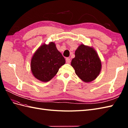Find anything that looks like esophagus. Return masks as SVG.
<instances>
[{
    "mask_svg": "<svg viewBox=\"0 0 128 128\" xmlns=\"http://www.w3.org/2000/svg\"><path fill=\"white\" fill-rule=\"evenodd\" d=\"M70 62H71V60H70V59L69 58H66V62L68 64H69Z\"/></svg>",
    "mask_w": 128,
    "mask_h": 128,
    "instance_id": "1",
    "label": "esophagus"
}]
</instances>
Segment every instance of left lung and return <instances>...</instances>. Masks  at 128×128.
I'll use <instances>...</instances> for the list:
<instances>
[{
  "instance_id": "1",
  "label": "left lung",
  "mask_w": 128,
  "mask_h": 128,
  "mask_svg": "<svg viewBox=\"0 0 128 128\" xmlns=\"http://www.w3.org/2000/svg\"><path fill=\"white\" fill-rule=\"evenodd\" d=\"M75 55L71 65L76 74L84 82L94 80L101 69V62L96 51L91 47L81 44L76 50Z\"/></svg>"
}]
</instances>
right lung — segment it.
<instances>
[{
	"instance_id": "obj_1",
	"label": "right lung",
	"mask_w": 128,
	"mask_h": 128,
	"mask_svg": "<svg viewBox=\"0 0 128 128\" xmlns=\"http://www.w3.org/2000/svg\"><path fill=\"white\" fill-rule=\"evenodd\" d=\"M66 63L62 54L51 42L48 45L43 44L38 49L32 57L31 68L34 76L43 82L50 80L59 69Z\"/></svg>"
}]
</instances>
